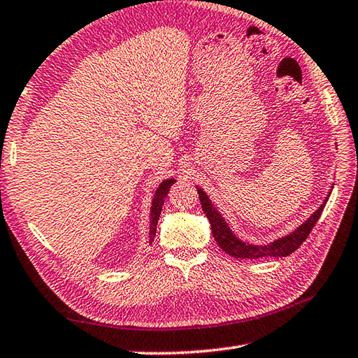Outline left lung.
Here are the masks:
<instances>
[{"label": "left lung", "instance_id": "left-lung-1", "mask_svg": "<svg viewBox=\"0 0 358 358\" xmlns=\"http://www.w3.org/2000/svg\"><path fill=\"white\" fill-rule=\"evenodd\" d=\"M196 190H198L199 201H201L206 217L210 221V227H212L215 241H217L218 245L227 255L234 257H241V259H257V257H268V256L282 257V256L292 255L303 244V241L308 238L310 231L313 230L315 222H317V220L320 218V215L323 209H325V204L328 201V198H325V201L322 203L319 209L315 210L301 227L296 229L293 234H289L284 238H279L278 241H274V243L267 245H253L248 243H243V241L238 239L234 234H231L227 222L224 221V218L217 212V209H215L204 190L199 187H196Z\"/></svg>", "mask_w": 358, "mask_h": 358}]
</instances>
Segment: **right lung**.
<instances>
[{
  "mask_svg": "<svg viewBox=\"0 0 358 358\" xmlns=\"http://www.w3.org/2000/svg\"><path fill=\"white\" fill-rule=\"evenodd\" d=\"M176 182V180H164L162 185L157 189V192L154 195L152 199V206H151V227H149V241H154L155 238V231H157V222H159L160 218V213H162V207L164 203V198L168 196V192L171 186Z\"/></svg>",
  "mask_w": 358,
  "mask_h": 358,
  "instance_id": "obj_1",
  "label": "right lung"
}]
</instances>
